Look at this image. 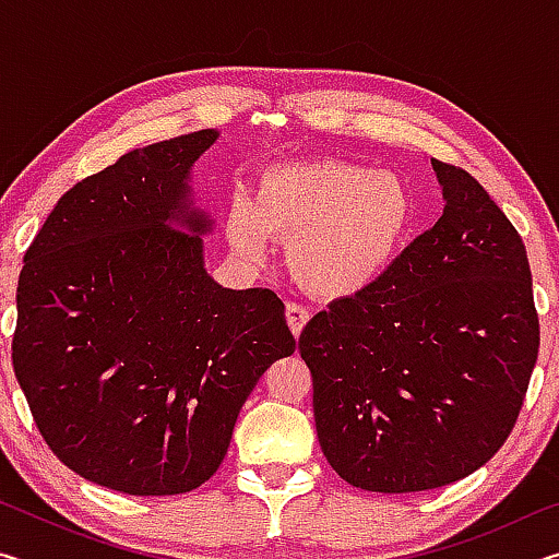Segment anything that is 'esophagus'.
<instances>
[{
  "label": "esophagus",
  "instance_id": "34e87169",
  "mask_svg": "<svg viewBox=\"0 0 559 559\" xmlns=\"http://www.w3.org/2000/svg\"><path fill=\"white\" fill-rule=\"evenodd\" d=\"M286 320H288L290 333L298 337L302 333V328H306V323L310 320L308 308H302L300 302H288V306H286Z\"/></svg>",
  "mask_w": 559,
  "mask_h": 559
}]
</instances>
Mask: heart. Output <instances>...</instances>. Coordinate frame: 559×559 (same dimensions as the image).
I'll return each mask as SVG.
<instances>
[{
  "label": "heart",
  "mask_w": 559,
  "mask_h": 559,
  "mask_svg": "<svg viewBox=\"0 0 559 559\" xmlns=\"http://www.w3.org/2000/svg\"><path fill=\"white\" fill-rule=\"evenodd\" d=\"M414 194L390 169L323 157L269 167L253 200L236 197L226 234L249 263L269 259V236L288 241L290 276L318 298L372 288L414 224Z\"/></svg>",
  "instance_id": "obj_1"
}]
</instances>
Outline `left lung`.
<instances>
[{
  "mask_svg": "<svg viewBox=\"0 0 559 559\" xmlns=\"http://www.w3.org/2000/svg\"><path fill=\"white\" fill-rule=\"evenodd\" d=\"M431 167L439 222L298 340L320 449L340 478L374 493L447 486L493 459L540 347L515 226L466 169Z\"/></svg>",
  "mask_w": 559,
  "mask_h": 559,
  "instance_id": "obj_1",
  "label": "left lung"
}]
</instances>
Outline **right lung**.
Wrapping results in <instances>:
<instances>
[{
  "mask_svg": "<svg viewBox=\"0 0 559 559\" xmlns=\"http://www.w3.org/2000/svg\"><path fill=\"white\" fill-rule=\"evenodd\" d=\"M219 130L81 179L24 257L12 362L44 441L93 484L177 496L210 480L246 396L296 340L269 288L204 269L192 167Z\"/></svg>",
  "mask_w": 559,
  "mask_h": 559,
  "instance_id": "right-lung-1",
  "label": "right lung"
}]
</instances>
